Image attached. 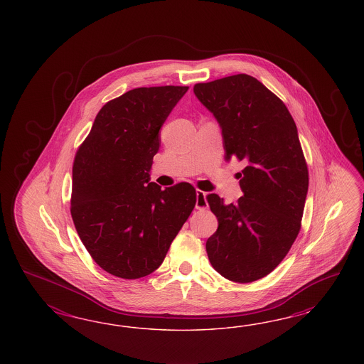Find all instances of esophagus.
<instances>
[{"label": "esophagus", "mask_w": 364, "mask_h": 364, "mask_svg": "<svg viewBox=\"0 0 364 364\" xmlns=\"http://www.w3.org/2000/svg\"><path fill=\"white\" fill-rule=\"evenodd\" d=\"M196 208L198 210H205L208 208V201H207V193L198 189L196 191Z\"/></svg>", "instance_id": "34e87169"}]
</instances>
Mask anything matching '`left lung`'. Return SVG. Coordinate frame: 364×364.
I'll return each mask as SVG.
<instances>
[{"label":"left lung","instance_id":"1","mask_svg":"<svg viewBox=\"0 0 364 364\" xmlns=\"http://www.w3.org/2000/svg\"><path fill=\"white\" fill-rule=\"evenodd\" d=\"M193 92L220 125L225 160L247 163L236 204L207 196L219 221L205 244L208 259L225 279L251 283L280 264L300 231L309 169L298 128L284 102L252 76L201 82Z\"/></svg>","mask_w":364,"mask_h":364}]
</instances>
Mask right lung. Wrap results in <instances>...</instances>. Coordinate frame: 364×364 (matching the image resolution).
I'll return each mask as SVG.
<instances>
[{
  "mask_svg": "<svg viewBox=\"0 0 364 364\" xmlns=\"http://www.w3.org/2000/svg\"><path fill=\"white\" fill-rule=\"evenodd\" d=\"M188 87L136 88L100 109L73 163L70 213L92 259L108 274L157 269L196 204L188 183H151L160 128Z\"/></svg>",
  "mask_w": 364,
  "mask_h": 364,
  "instance_id": "add662e5",
  "label": "right lung"
}]
</instances>
